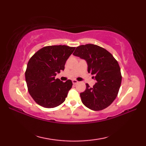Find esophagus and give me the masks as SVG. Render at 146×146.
<instances>
[{"mask_svg": "<svg viewBox=\"0 0 146 146\" xmlns=\"http://www.w3.org/2000/svg\"><path fill=\"white\" fill-rule=\"evenodd\" d=\"M72 83H73V85H76V84H77V83H78V82L77 81V80H72Z\"/></svg>", "mask_w": 146, "mask_h": 146, "instance_id": "34e87169", "label": "esophagus"}]
</instances>
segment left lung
<instances>
[{"instance_id":"obj_1","label":"left lung","mask_w":146,"mask_h":146,"mask_svg":"<svg viewBox=\"0 0 146 146\" xmlns=\"http://www.w3.org/2000/svg\"><path fill=\"white\" fill-rule=\"evenodd\" d=\"M73 55L86 61L88 72L97 81L92 88L86 84V90L80 94L82 103L95 111L109 106L117 97L122 82L117 60L106 49L92 44L78 46Z\"/></svg>"}]
</instances>
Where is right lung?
<instances>
[{"mask_svg":"<svg viewBox=\"0 0 146 146\" xmlns=\"http://www.w3.org/2000/svg\"><path fill=\"white\" fill-rule=\"evenodd\" d=\"M75 49L66 45L46 46L31 58L25 73L29 94L37 104L54 108L63 104L72 87L71 80L55 78L64 70L66 60Z\"/></svg>","mask_w":146,"mask_h":146,"instance_id":"add662e5","label":"right lung"}]
</instances>
